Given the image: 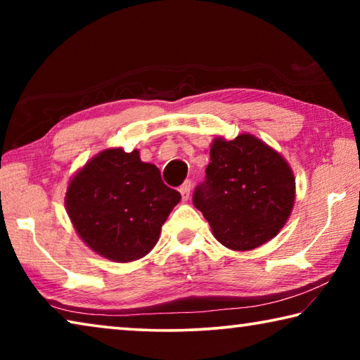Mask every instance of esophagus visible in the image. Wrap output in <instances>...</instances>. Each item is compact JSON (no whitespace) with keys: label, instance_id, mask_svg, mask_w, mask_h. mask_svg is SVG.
<instances>
[{"label":"esophagus","instance_id":"obj_1","mask_svg":"<svg viewBox=\"0 0 360 360\" xmlns=\"http://www.w3.org/2000/svg\"><path fill=\"white\" fill-rule=\"evenodd\" d=\"M191 191H192V184H191V181H186L184 184H182V186H181V188H179L181 197H182V202H187V200H188V195H191Z\"/></svg>","mask_w":360,"mask_h":360}]
</instances>
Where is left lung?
<instances>
[{"instance_id":"1","label":"left lung","mask_w":360,"mask_h":360,"mask_svg":"<svg viewBox=\"0 0 360 360\" xmlns=\"http://www.w3.org/2000/svg\"><path fill=\"white\" fill-rule=\"evenodd\" d=\"M206 181L193 192L214 238L251 251L279 233L294 208L295 178L288 160L251 133L214 138Z\"/></svg>"}]
</instances>
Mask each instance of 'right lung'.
Masks as SVG:
<instances>
[{"label": "right lung", "instance_id": "add662e5", "mask_svg": "<svg viewBox=\"0 0 360 360\" xmlns=\"http://www.w3.org/2000/svg\"><path fill=\"white\" fill-rule=\"evenodd\" d=\"M139 150L109 148L72 176L65 195L70 221L85 245L108 260L127 264L157 245L162 225L179 203Z\"/></svg>", "mask_w": 360, "mask_h": 360}]
</instances>
